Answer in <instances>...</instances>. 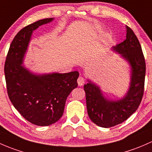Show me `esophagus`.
Instances as JSON below:
<instances>
[{
    "instance_id": "1",
    "label": "esophagus",
    "mask_w": 152,
    "mask_h": 152,
    "mask_svg": "<svg viewBox=\"0 0 152 152\" xmlns=\"http://www.w3.org/2000/svg\"><path fill=\"white\" fill-rule=\"evenodd\" d=\"M85 82H86V80L84 77H78L77 83L79 86H81L83 85V84L85 83Z\"/></svg>"
}]
</instances>
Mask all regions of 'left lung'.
I'll return each instance as SVG.
<instances>
[{"label": "left lung", "mask_w": 152, "mask_h": 152, "mask_svg": "<svg viewBox=\"0 0 152 152\" xmlns=\"http://www.w3.org/2000/svg\"><path fill=\"white\" fill-rule=\"evenodd\" d=\"M132 66L130 88L127 94L119 101L104 99L99 87L89 82L84 85L88 115L98 126L112 127L126 121L138 108L144 92L146 62L141 46L133 31L126 27L124 41L113 48Z\"/></svg>", "instance_id": "1"}]
</instances>
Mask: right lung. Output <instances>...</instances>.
<instances>
[{
    "instance_id": "right-lung-1",
    "label": "right lung",
    "mask_w": 152,
    "mask_h": 152,
    "mask_svg": "<svg viewBox=\"0 0 152 152\" xmlns=\"http://www.w3.org/2000/svg\"><path fill=\"white\" fill-rule=\"evenodd\" d=\"M53 20H40L20 30L11 43L4 65L9 99L27 121L38 126H48L60 119L79 77L77 71L37 76L22 66L33 31Z\"/></svg>"
}]
</instances>
